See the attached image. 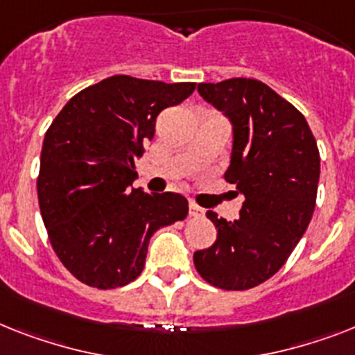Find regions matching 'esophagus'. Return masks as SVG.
Masks as SVG:
<instances>
[{
    "instance_id": "34e87169",
    "label": "esophagus",
    "mask_w": 355,
    "mask_h": 355,
    "mask_svg": "<svg viewBox=\"0 0 355 355\" xmlns=\"http://www.w3.org/2000/svg\"><path fill=\"white\" fill-rule=\"evenodd\" d=\"M189 214L192 216V218H201V216H205V210L201 209V207H198L196 203H190L189 205Z\"/></svg>"
}]
</instances>
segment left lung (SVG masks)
Segmentation results:
<instances>
[{"mask_svg":"<svg viewBox=\"0 0 355 355\" xmlns=\"http://www.w3.org/2000/svg\"><path fill=\"white\" fill-rule=\"evenodd\" d=\"M199 96L232 125L225 180L243 198L239 218H207L218 228L212 247L194 252L199 276L225 290H247L285 265L315 207L319 150L303 114L257 79L199 83Z\"/></svg>","mask_w":355,"mask_h":355,"instance_id":"1","label":"left lung"}]
</instances>
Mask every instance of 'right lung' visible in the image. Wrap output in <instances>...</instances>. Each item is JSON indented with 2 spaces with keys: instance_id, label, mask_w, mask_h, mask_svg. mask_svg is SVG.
<instances>
[{
  "instance_id": "1",
  "label": "right lung",
  "mask_w": 355,
  "mask_h": 355,
  "mask_svg": "<svg viewBox=\"0 0 355 355\" xmlns=\"http://www.w3.org/2000/svg\"><path fill=\"white\" fill-rule=\"evenodd\" d=\"M196 83L112 76L81 90L46 130L37 199L55 256L81 283L107 290L141 274L152 234L187 218L174 192L134 189L156 118Z\"/></svg>"
}]
</instances>
